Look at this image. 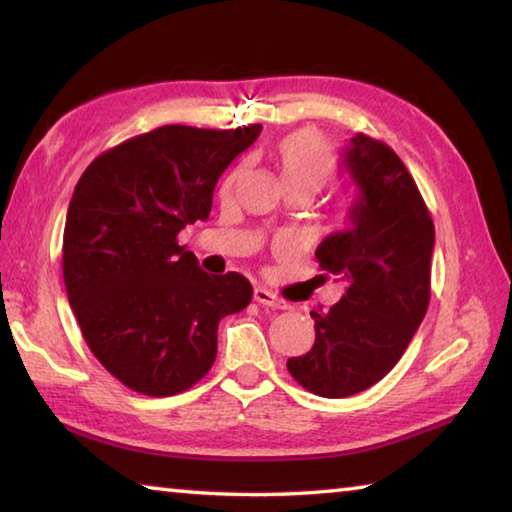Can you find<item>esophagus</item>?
Listing matches in <instances>:
<instances>
[{"mask_svg":"<svg viewBox=\"0 0 512 512\" xmlns=\"http://www.w3.org/2000/svg\"><path fill=\"white\" fill-rule=\"evenodd\" d=\"M253 298H255L257 305L268 307V309H284V307H287L280 298L275 296V293H271L268 289H262V287H257V289H255Z\"/></svg>","mask_w":512,"mask_h":512,"instance_id":"34e87169","label":"esophagus"}]
</instances>
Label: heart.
<instances>
[{
	"label": "heart",
	"instance_id": "1",
	"mask_svg": "<svg viewBox=\"0 0 512 512\" xmlns=\"http://www.w3.org/2000/svg\"><path fill=\"white\" fill-rule=\"evenodd\" d=\"M277 169L282 187H300L314 196L334 178L336 160L325 140L311 131H298L277 144ZM237 173L228 178L225 189L235 185Z\"/></svg>",
	"mask_w": 512,
	"mask_h": 512
}]
</instances>
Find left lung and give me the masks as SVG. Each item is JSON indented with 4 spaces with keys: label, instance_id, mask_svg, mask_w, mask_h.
Listing matches in <instances>:
<instances>
[{
    "label": "left lung",
    "instance_id": "8db88e82",
    "mask_svg": "<svg viewBox=\"0 0 512 512\" xmlns=\"http://www.w3.org/2000/svg\"><path fill=\"white\" fill-rule=\"evenodd\" d=\"M343 164L359 189L348 228L316 248L320 282L339 277L343 298L311 311L314 348L287 361L320 397H350L384 379L409 348L431 298L433 221L391 146L357 133Z\"/></svg>",
    "mask_w": 512,
    "mask_h": 512
}]
</instances>
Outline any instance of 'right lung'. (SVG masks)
<instances>
[{
    "mask_svg": "<svg viewBox=\"0 0 512 512\" xmlns=\"http://www.w3.org/2000/svg\"><path fill=\"white\" fill-rule=\"evenodd\" d=\"M259 133L160 126L101 153L76 183L67 298L94 357L135 393L192 388L216 359L219 320L253 298L244 275H207L178 232L210 216L216 180Z\"/></svg>",
    "mask_w": 512,
    "mask_h": 512,
    "instance_id": "right-lung-1",
    "label": "right lung"
}]
</instances>
